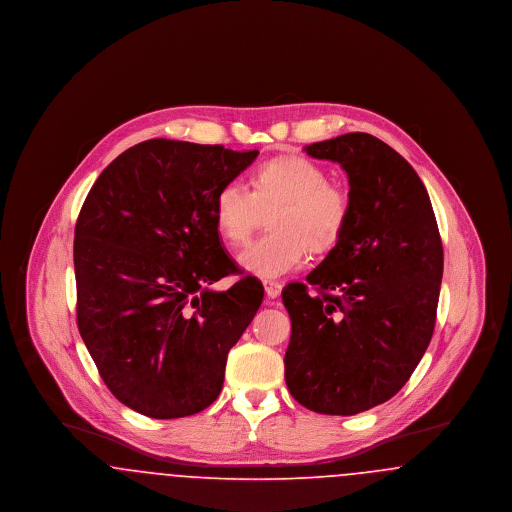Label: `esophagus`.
Instances as JSON below:
<instances>
[{
  "label": "esophagus",
  "mask_w": 512,
  "mask_h": 512,
  "mask_svg": "<svg viewBox=\"0 0 512 512\" xmlns=\"http://www.w3.org/2000/svg\"><path fill=\"white\" fill-rule=\"evenodd\" d=\"M263 284H265V292H267V295L270 297V299H276V297H280V293H282V284H280V282L265 280Z\"/></svg>",
  "instance_id": "esophagus-1"
}]
</instances>
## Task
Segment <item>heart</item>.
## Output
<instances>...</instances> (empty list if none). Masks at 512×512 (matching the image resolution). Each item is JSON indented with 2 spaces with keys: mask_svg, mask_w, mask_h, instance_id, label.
<instances>
[{
  "mask_svg": "<svg viewBox=\"0 0 512 512\" xmlns=\"http://www.w3.org/2000/svg\"><path fill=\"white\" fill-rule=\"evenodd\" d=\"M251 192L228 182L213 203L215 224L224 244L242 245L268 217V234L238 255L245 272L276 280L301 267L309 249L328 253L340 244L351 217L349 194L328 182L318 163L297 157H274L249 176Z\"/></svg>",
  "mask_w": 512,
  "mask_h": 512,
  "instance_id": "obj_1",
  "label": "heart"
}]
</instances>
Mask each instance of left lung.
Masks as SVG:
<instances>
[{"label": "left lung", "instance_id": "1", "mask_svg": "<svg viewBox=\"0 0 512 512\" xmlns=\"http://www.w3.org/2000/svg\"><path fill=\"white\" fill-rule=\"evenodd\" d=\"M349 178L345 234L305 284L282 292L292 318L284 357L297 403L363 413L411 378L434 334L443 247L428 192L388 144L351 132L305 147Z\"/></svg>", "mask_w": 512, "mask_h": 512}]
</instances>
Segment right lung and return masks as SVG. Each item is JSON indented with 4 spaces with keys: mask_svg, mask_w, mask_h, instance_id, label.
<instances>
[{
    "mask_svg": "<svg viewBox=\"0 0 512 512\" xmlns=\"http://www.w3.org/2000/svg\"><path fill=\"white\" fill-rule=\"evenodd\" d=\"M259 151L176 140L126 149L86 197L74 228L76 322L105 386L136 413L182 418L222 390L228 351L265 290L220 245V186Z\"/></svg>",
    "mask_w": 512,
    "mask_h": 512,
    "instance_id": "obj_1",
    "label": "right lung"
}]
</instances>
